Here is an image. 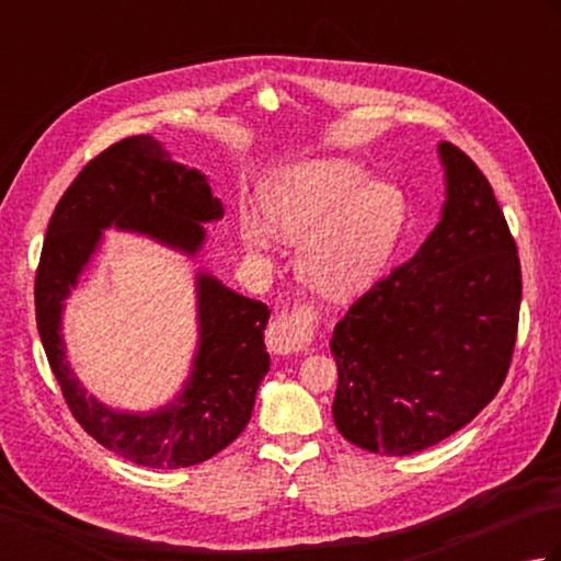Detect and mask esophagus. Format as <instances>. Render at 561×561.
Here are the masks:
<instances>
[{
    "label": "esophagus",
    "mask_w": 561,
    "mask_h": 561,
    "mask_svg": "<svg viewBox=\"0 0 561 561\" xmlns=\"http://www.w3.org/2000/svg\"><path fill=\"white\" fill-rule=\"evenodd\" d=\"M313 329H316V316L309 307H294L289 313H279L267 329L270 351L279 355L307 351Z\"/></svg>",
    "instance_id": "esophagus-1"
}]
</instances>
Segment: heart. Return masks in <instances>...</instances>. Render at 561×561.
<instances>
[{
  "label": "heart",
  "instance_id": "heart-1",
  "mask_svg": "<svg viewBox=\"0 0 561 561\" xmlns=\"http://www.w3.org/2000/svg\"><path fill=\"white\" fill-rule=\"evenodd\" d=\"M262 206L270 228L254 213H242V240L267 252L272 229L284 242H304L299 272L325 299L368 287L404 222L402 193L373 183L368 171L343 159H313L282 171L264 186Z\"/></svg>",
  "mask_w": 561,
  "mask_h": 561
}]
</instances>
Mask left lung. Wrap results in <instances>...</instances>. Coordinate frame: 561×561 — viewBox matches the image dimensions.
Masks as SVG:
<instances>
[{
  "label": "left lung",
  "mask_w": 561,
  "mask_h": 561,
  "mask_svg": "<svg viewBox=\"0 0 561 561\" xmlns=\"http://www.w3.org/2000/svg\"><path fill=\"white\" fill-rule=\"evenodd\" d=\"M439 157L442 220L333 329V422L373 454L444 442L493 400L513 360L523 299L515 240L471 157L449 141Z\"/></svg>",
  "instance_id": "8db88e82"
}]
</instances>
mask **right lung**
<instances>
[{"label": "right lung", "mask_w": 561, "mask_h": 561, "mask_svg": "<svg viewBox=\"0 0 561 561\" xmlns=\"http://www.w3.org/2000/svg\"><path fill=\"white\" fill-rule=\"evenodd\" d=\"M222 218V203L196 169L171 161L147 135L127 137L88 161L50 216L36 270V323L50 370L76 422L98 444L131 463L186 468L208 461L245 430L254 394L270 370L264 348L267 304L228 289L201 272L198 353L179 397L157 412H119L78 382L60 335L64 299L88 267L103 230H131L196 254L203 222Z\"/></svg>", "instance_id": "obj_1"}]
</instances>
